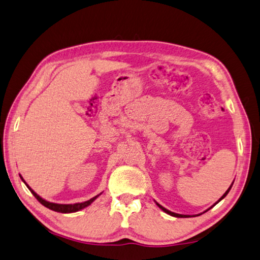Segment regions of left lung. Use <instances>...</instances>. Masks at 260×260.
Here are the masks:
<instances>
[{
    "label": "left lung",
    "mask_w": 260,
    "mask_h": 260,
    "mask_svg": "<svg viewBox=\"0 0 260 260\" xmlns=\"http://www.w3.org/2000/svg\"><path fill=\"white\" fill-rule=\"evenodd\" d=\"M232 185H233V183L231 184V185H230V188L226 190V191H225V193L222 196V197L221 198H219L218 200H217V202L216 203H215L214 205H213V206H215V205H216L217 203H219V202H221V200L225 197V196H226L228 193H229V191L230 190H231V188H232ZM156 205H157V206L161 209V210H163V212H165L166 214H169V215H171V216H174V217H188L189 216V215H181V214H176V213H173V212H171V210H169V209H166V208H164L163 206H160V205L159 204H157V203H156ZM212 206V207H213ZM212 207H210V208H212Z\"/></svg>",
    "instance_id": "1"
}]
</instances>
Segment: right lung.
<instances>
[{
  "mask_svg": "<svg viewBox=\"0 0 260 260\" xmlns=\"http://www.w3.org/2000/svg\"><path fill=\"white\" fill-rule=\"evenodd\" d=\"M20 178H21V180L23 181V183L27 185V188L30 190V192L35 196V198L38 200L39 203H41L42 205H44V206L45 207H47V208H50V209H52V210H54V212H57V213H64V214H68V213H75V212H78V210H80V209H82V208H85V207H87V206H89V205L94 202V200L99 197V196L101 194H97V196H95V197H92L91 199H89V200H87V202H85V203H77V204H68V205H66V204H55V203H50V202H47V200H45V199H43L42 197H39V196L35 192V191H34L30 187H29V185L26 183V181L23 180V178L22 176L20 175Z\"/></svg>",
  "mask_w": 260,
  "mask_h": 260,
  "instance_id": "right-lung-1",
  "label": "right lung"
}]
</instances>
